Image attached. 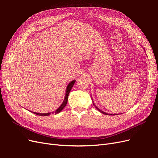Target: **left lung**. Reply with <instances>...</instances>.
<instances>
[{
  "mask_svg": "<svg viewBox=\"0 0 158 158\" xmlns=\"http://www.w3.org/2000/svg\"><path fill=\"white\" fill-rule=\"evenodd\" d=\"M143 49H144V51H145V49H144V48H143ZM93 105H94V106H95V107L96 108V109L98 110V111H99V112H101V113H103V114H108V115H114V114H108V113H106V112H104V111H102L101 109H99L98 107H96V106H95V103H94V102H93Z\"/></svg>",
  "mask_w": 158,
  "mask_h": 158,
  "instance_id": "1",
  "label": "left lung"
}]
</instances>
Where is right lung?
<instances>
[{
  "instance_id": "1",
  "label": "right lung",
  "mask_w": 158,
  "mask_h": 158,
  "mask_svg": "<svg viewBox=\"0 0 158 158\" xmlns=\"http://www.w3.org/2000/svg\"><path fill=\"white\" fill-rule=\"evenodd\" d=\"M75 82H76V80H73V81H71V82L68 84L67 88H66V94H65V96H64V99L63 100V102L62 103V104L60 105V106L58 109H57L55 112H52V113H55V114L59 113H60L62 111V110H63L64 108V107L66 106V103H67V102H68L69 95L70 90H71L72 88H73V86L74 85ZM32 113L35 114H37V115H40V116H49V114L51 113H36V112H32Z\"/></svg>"
}]
</instances>
